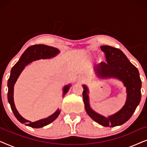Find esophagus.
<instances>
[{
  "label": "esophagus",
  "instance_id": "obj_1",
  "mask_svg": "<svg viewBox=\"0 0 147 147\" xmlns=\"http://www.w3.org/2000/svg\"><path fill=\"white\" fill-rule=\"evenodd\" d=\"M85 80H86V78L84 77V76H79V77H78V80L80 82H84V81H85Z\"/></svg>",
  "mask_w": 147,
  "mask_h": 147
}]
</instances>
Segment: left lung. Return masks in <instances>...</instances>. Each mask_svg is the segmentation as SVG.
<instances>
[{"instance_id":"1","label":"left lung","mask_w":147,"mask_h":147,"mask_svg":"<svg viewBox=\"0 0 147 147\" xmlns=\"http://www.w3.org/2000/svg\"><path fill=\"white\" fill-rule=\"evenodd\" d=\"M101 50L106 56V62H102L95 68L97 76L101 78H114L123 82L126 88L127 97L123 107L116 113L105 117L94 111L90 106L89 90L83 85L84 103L88 115L97 123L104 126L114 127L125 123L130 119L141 99V80L137 68L130 63L121 50L108 45H102Z\"/></svg>"}]
</instances>
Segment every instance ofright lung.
<instances>
[{"label": "right lung", "instance_id": "1", "mask_svg": "<svg viewBox=\"0 0 147 147\" xmlns=\"http://www.w3.org/2000/svg\"><path fill=\"white\" fill-rule=\"evenodd\" d=\"M59 53V49L57 48L47 46L45 45H32L31 47H28L25 50V52L22 54L21 57L17 63L13 66L11 69V75L8 80L7 86H8V101H9L12 111L13 112L14 115L17 118L22 124H25V125L31 126L32 128H39L43 127L47 124L51 123L53 122L60 113V110L58 109L55 112H54L51 116H48L47 118H43V119L37 120L36 122H32L29 120H27L22 117L18 112L17 108L15 107V103H14V86L17 82V80L20 76L22 71L24 69L26 65L31 63L36 60H39L41 59H50L55 57ZM71 86L70 84L64 86L63 89V96L67 93Z\"/></svg>", "mask_w": 147, "mask_h": 147}]
</instances>
